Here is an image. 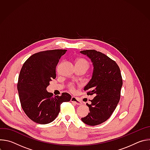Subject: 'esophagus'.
Wrapping results in <instances>:
<instances>
[{"mask_svg": "<svg viewBox=\"0 0 150 150\" xmlns=\"http://www.w3.org/2000/svg\"><path fill=\"white\" fill-rule=\"evenodd\" d=\"M71 101L75 104H77V105H81L82 104L81 101L80 100H79L78 99H77L76 97H72L71 99Z\"/></svg>", "mask_w": 150, "mask_h": 150, "instance_id": "obj_1", "label": "esophagus"}]
</instances>
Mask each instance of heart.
I'll return each mask as SVG.
<instances>
[{"label": "heart", "mask_w": 150, "mask_h": 150, "mask_svg": "<svg viewBox=\"0 0 150 150\" xmlns=\"http://www.w3.org/2000/svg\"><path fill=\"white\" fill-rule=\"evenodd\" d=\"M76 64H79V65H86L88 67V63L87 60H85L83 59H78L77 61H76ZM71 88H73V86L71 85Z\"/></svg>", "instance_id": "b5f03b06"}]
</instances>
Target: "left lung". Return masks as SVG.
<instances>
[{
	"mask_svg": "<svg viewBox=\"0 0 150 150\" xmlns=\"http://www.w3.org/2000/svg\"><path fill=\"white\" fill-rule=\"evenodd\" d=\"M90 59L93 66L91 79L83 90L94 95L91 104L87 105L90 112L81 120L96 126L108 120L115 110L120 97L122 79L117 63L104 54L94 50L80 51Z\"/></svg>",
	"mask_w": 150,
	"mask_h": 150,
	"instance_id": "obj_1",
	"label": "left lung"
}]
</instances>
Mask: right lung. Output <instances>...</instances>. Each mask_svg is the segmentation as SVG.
I'll use <instances>...</instances> for the list:
<instances>
[{"label": "right lung", "mask_w": 150, "mask_h": 150, "mask_svg": "<svg viewBox=\"0 0 150 150\" xmlns=\"http://www.w3.org/2000/svg\"><path fill=\"white\" fill-rule=\"evenodd\" d=\"M67 50L41 52L30 56L24 63L17 88L22 108L27 116L39 124H47L57 116L60 104L69 101L71 96L63 93L53 96L46 88L55 79L57 63Z\"/></svg>", "instance_id": "add662e5"}]
</instances>
